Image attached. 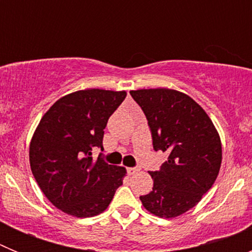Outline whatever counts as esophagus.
I'll return each instance as SVG.
<instances>
[{"mask_svg":"<svg viewBox=\"0 0 252 252\" xmlns=\"http://www.w3.org/2000/svg\"><path fill=\"white\" fill-rule=\"evenodd\" d=\"M140 169L139 168H127V173L130 175H133V174H136V173H139Z\"/></svg>","mask_w":252,"mask_h":252,"instance_id":"1","label":"esophagus"}]
</instances>
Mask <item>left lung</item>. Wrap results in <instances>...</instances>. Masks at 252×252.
Wrapping results in <instances>:
<instances>
[{
    "label": "left lung",
    "mask_w": 252,
    "mask_h": 252,
    "mask_svg": "<svg viewBox=\"0 0 252 252\" xmlns=\"http://www.w3.org/2000/svg\"><path fill=\"white\" fill-rule=\"evenodd\" d=\"M148 120L154 150L168 154L142 206L161 218L183 215L215 183L222 161L221 139L206 111L189 95L169 88L131 91Z\"/></svg>",
    "instance_id": "left-lung-1"
}]
</instances>
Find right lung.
I'll return each instance as SVG.
<instances>
[{"instance_id":"1","label":"right lung","mask_w":252,"mask_h":252,"mask_svg":"<svg viewBox=\"0 0 252 252\" xmlns=\"http://www.w3.org/2000/svg\"><path fill=\"white\" fill-rule=\"evenodd\" d=\"M126 94L77 91L58 99L37 125L29 151L31 171L45 197L66 215H99L122 186L126 169L93 160L92 150H103L107 121Z\"/></svg>"}]
</instances>
